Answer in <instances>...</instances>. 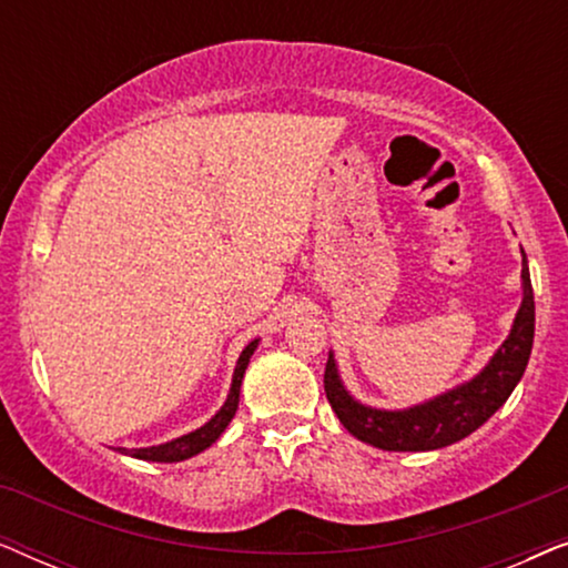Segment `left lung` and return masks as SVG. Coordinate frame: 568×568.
Here are the masks:
<instances>
[{"instance_id": "left-lung-1", "label": "left lung", "mask_w": 568, "mask_h": 568, "mask_svg": "<svg viewBox=\"0 0 568 568\" xmlns=\"http://www.w3.org/2000/svg\"><path fill=\"white\" fill-rule=\"evenodd\" d=\"M523 307L515 317V328L504 341L488 367L476 379L434 398L424 406L410 410H377L356 403L341 385L336 362L333 356L325 364V398L336 410L341 424L354 434L356 439L367 442L372 447L387 449V453H424V449H439L453 442L468 437L480 424H486L501 403L515 390L519 377L525 375L527 359L532 352L535 336V300L530 271L523 253Z\"/></svg>"}]
</instances>
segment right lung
Returning a JSON list of instances; mask_svg holds the SVG:
<instances>
[{
	"mask_svg": "<svg viewBox=\"0 0 568 568\" xmlns=\"http://www.w3.org/2000/svg\"><path fill=\"white\" fill-rule=\"evenodd\" d=\"M255 346H258V341H251V344L243 348V354H240L237 367H235V377H232L227 403H224V406L220 408V414H216L212 422L204 424L196 432L185 434V437H181V439L165 442V445L144 447V449H129V455L139 457V460H152V463H181V460H185V457L204 453L209 445H214V442L220 439V434L227 429L232 416H235L237 400H240V385H243L245 367H247V362H251ZM121 453H126V449H121Z\"/></svg>",
	"mask_w": 568,
	"mask_h": 568,
	"instance_id": "1",
	"label": "right lung"
}]
</instances>
